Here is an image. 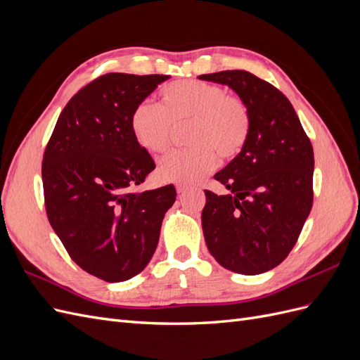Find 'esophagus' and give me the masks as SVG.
<instances>
[{"label":"esophagus","instance_id":"obj_1","mask_svg":"<svg viewBox=\"0 0 360 360\" xmlns=\"http://www.w3.org/2000/svg\"><path fill=\"white\" fill-rule=\"evenodd\" d=\"M176 189H177V192H179V193H184V192L188 191V186H186V184H181V183H179L177 186H176Z\"/></svg>","mask_w":360,"mask_h":360}]
</instances>
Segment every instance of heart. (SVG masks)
Masks as SVG:
<instances>
[{"instance_id":"1","label":"heart","mask_w":360,"mask_h":360,"mask_svg":"<svg viewBox=\"0 0 360 360\" xmlns=\"http://www.w3.org/2000/svg\"><path fill=\"white\" fill-rule=\"evenodd\" d=\"M186 150L171 151L159 162L163 180L191 184L201 180L222 160L234 159L250 134V112L238 96L221 86L186 79L163 86L160 106L139 102L130 114V130L148 153H163L171 143L172 126L188 124Z\"/></svg>"}]
</instances>
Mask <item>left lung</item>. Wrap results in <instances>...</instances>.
I'll use <instances>...</instances> for the list:
<instances>
[{"instance_id":"1","label":"left lung","mask_w":360,"mask_h":360,"mask_svg":"<svg viewBox=\"0 0 360 360\" xmlns=\"http://www.w3.org/2000/svg\"><path fill=\"white\" fill-rule=\"evenodd\" d=\"M200 79L228 85L250 112L243 150L214 176L230 193L204 191L205 245L228 270L264 274L287 258L311 212L312 144L290 101L267 81L246 70Z\"/></svg>"}]
</instances>
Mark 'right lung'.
Instances as JSON below:
<instances>
[{
	"label": "right lung",
	"instance_id": "add662e5",
	"mask_svg": "<svg viewBox=\"0 0 360 360\" xmlns=\"http://www.w3.org/2000/svg\"><path fill=\"white\" fill-rule=\"evenodd\" d=\"M169 75L106 73L61 111L41 163L46 214L86 274L122 282L153 257L176 188L135 192L156 168L130 130V114Z\"/></svg>",
	"mask_w": 360,
	"mask_h": 360
}]
</instances>
